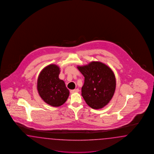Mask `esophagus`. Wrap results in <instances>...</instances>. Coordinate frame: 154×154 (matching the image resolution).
I'll use <instances>...</instances> for the list:
<instances>
[{"label": "esophagus", "instance_id": "obj_1", "mask_svg": "<svg viewBox=\"0 0 154 154\" xmlns=\"http://www.w3.org/2000/svg\"><path fill=\"white\" fill-rule=\"evenodd\" d=\"M79 92V89H73V90H71V91H70V93H71Z\"/></svg>", "mask_w": 154, "mask_h": 154}]
</instances>
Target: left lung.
<instances>
[{
  "instance_id": "obj_1",
  "label": "left lung",
  "mask_w": 154,
  "mask_h": 154,
  "mask_svg": "<svg viewBox=\"0 0 154 154\" xmlns=\"http://www.w3.org/2000/svg\"><path fill=\"white\" fill-rule=\"evenodd\" d=\"M85 77L81 95L93 109H101L108 104L116 89V79L113 71L100 62L93 61L77 66Z\"/></svg>"
}]
</instances>
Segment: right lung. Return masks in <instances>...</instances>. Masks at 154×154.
<instances>
[{
    "label": "right lung",
    "mask_w": 154,
    "mask_h": 154,
    "mask_svg": "<svg viewBox=\"0 0 154 154\" xmlns=\"http://www.w3.org/2000/svg\"><path fill=\"white\" fill-rule=\"evenodd\" d=\"M60 68L51 64L43 69L37 81L38 93L43 101L53 106H60L67 100L69 91L58 77Z\"/></svg>",
    "instance_id": "1"
}]
</instances>
